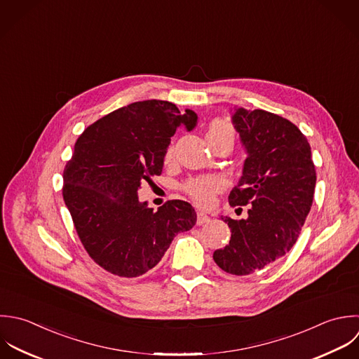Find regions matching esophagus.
Returning <instances> with one entry per match:
<instances>
[{
    "label": "esophagus",
    "instance_id": "obj_1",
    "mask_svg": "<svg viewBox=\"0 0 359 359\" xmlns=\"http://www.w3.org/2000/svg\"><path fill=\"white\" fill-rule=\"evenodd\" d=\"M210 221H211V218L207 214H204L201 211L197 212V225H204V224H208Z\"/></svg>",
    "mask_w": 359,
    "mask_h": 359
}]
</instances>
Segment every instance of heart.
Masks as SVG:
<instances>
[{
	"label": "heart",
	"instance_id": "b5f03b06",
	"mask_svg": "<svg viewBox=\"0 0 359 359\" xmlns=\"http://www.w3.org/2000/svg\"><path fill=\"white\" fill-rule=\"evenodd\" d=\"M207 140L212 138H229L232 142H235L236 134L233 127L224 121V120H214L205 134ZM173 158V147H169L165 154V161L170 162ZM221 190V182L217 177L212 176H205V177H198L193 179L184 186V191L189 194V197L200 207H210L214 203L215 194Z\"/></svg>",
	"mask_w": 359,
	"mask_h": 359
}]
</instances>
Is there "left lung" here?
Masks as SVG:
<instances>
[{
    "label": "left lung",
    "mask_w": 359,
    "mask_h": 359,
    "mask_svg": "<svg viewBox=\"0 0 359 359\" xmlns=\"http://www.w3.org/2000/svg\"><path fill=\"white\" fill-rule=\"evenodd\" d=\"M232 124L248 156L228 200L232 207H252L246 219L221 218L232 235L212 257L224 271L249 276L295 245L313 203L316 170L306 137L290 120L262 109L233 107Z\"/></svg>",
    "instance_id": "left-lung-1"
}]
</instances>
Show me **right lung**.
I'll return each instance as SVG.
<instances>
[{"mask_svg": "<svg viewBox=\"0 0 359 359\" xmlns=\"http://www.w3.org/2000/svg\"><path fill=\"white\" fill-rule=\"evenodd\" d=\"M198 116L168 100H142L90 124L64 169L62 197L88 255L126 278L154 269L173 238L197 221L191 204L172 200L158 208L138 200L141 183L163 169L170 137L196 128Z\"/></svg>", "mask_w": 359, "mask_h": 359, "instance_id": "1", "label": "right lung"}]
</instances>
